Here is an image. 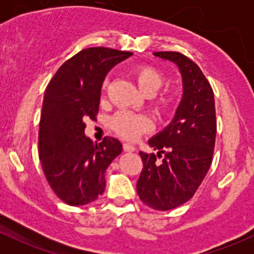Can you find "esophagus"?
<instances>
[{
	"instance_id": "esophagus-1",
	"label": "esophagus",
	"mask_w": 254,
	"mask_h": 254,
	"mask_svg": "<svg viewBox=\"0 0 254 254\" xmlns=\"http://www.w3.org/2000/svg\"><path fill=\"white\" fill-rule=\"evenodd\" d=\"M123 147H124V151H127V152H134L135 151V146L131 145V143H124Z\"/></svg>"
}]
</instances>
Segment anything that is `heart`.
<instances>
[{
	"label": "heart",
	"instance_id": "b5f03b06",
	"mask_svg": "<svg viewBox=\"0 0 254 254\" xmlns=\"http://www.w3.org/2000/svg\"><path fill=\"white\" fill-rule=\"evenodd\" d=\"M134 77L140 91L146 96H153L163 84V76L156 68L150 66H140L135 68ZM171 101L168 94H162L158 97L157 103L160 106H167ZM113 127L122 136L127 139H136L142 131L151 127V122L143 115H136L129 112H120L113 118Z\"/></svg>",
	"mask_w": 254,
	"mask_h": 254
}]
</instances>
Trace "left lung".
<instances>
[{
    "label": "left lung",
    "instance_id": "1",
    "mask_svg": "<svg viewBox=\"0 0 254 254\" xmlns=\"http://www.w3.org/2000/svg\"><path fill=\"white\" fill-rule=\"evenodd\" d=\"M153 56L178 67L183 91L170 124L147 141L157 156L140 151L143 168L136 189L146 205L166 211L188 201L206 176L214 153L216 115L214 92L196 64L175 51Z\"/></svg>",
    "mask_w": 254,
    "mask_h": 254
}]
</instances>
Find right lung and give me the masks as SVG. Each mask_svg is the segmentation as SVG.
Instances as JSON below:
<instances>
[{
    "mask_svg": "<svg viewBox=\"0 0 254 254\" xmlns=\"http://www.w3.org/2000/svg\"><path fill=\"white\" fill-rule=\"evenodd\" d=\"M131 55L108 48L84 49L61 65L45 89L39 158L51 189L68 205L98 199L106 188L107 168L122 153V142L114 137L93 143L84 135V120L96 118L109 71Z\"/></svg>",
    "mask_w": 254,
    "mask_h": 254,
    "instance_id": "right-lung-1",
    "label": "right lung"
}]
</instances>
